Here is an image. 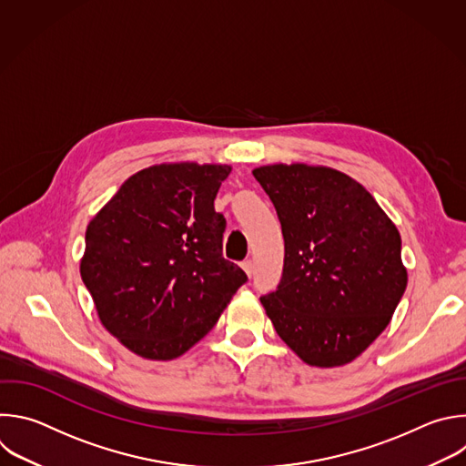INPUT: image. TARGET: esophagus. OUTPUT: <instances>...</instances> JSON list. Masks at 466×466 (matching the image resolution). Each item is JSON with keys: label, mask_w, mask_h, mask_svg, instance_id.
Here are the masks:
<instances>
[{"label": "esophagus", "mask_w": 466, "mask_h": 466, "mask_svg": "<svg viewBox=\"0 0 466 466\" xmlns=\"http://www.w3.org/2000/svg\"><path fill=\"white\" fill-rule=\"evenodd\" d=\"M241 267H243V270L247 272V276H252V274H254V261H252V259H245V261L241 263Z\"/></svg>", "instance_id": "34e87169"}]
</instances>
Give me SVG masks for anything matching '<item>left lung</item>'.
Wrapping results in <instances>:
<instances>
[{
	"instance_id": "left-lung-1",
	"label": "left lung",
	"mask_w": 466,
	"mask_h": 466,
	"mask_svg": "<svg viewBox=\"0 0 466 466\" xmlns=\"http://www.w3.org/2000/svg\"><path fill=\"white\" fill-rule=\"evenodd\" d=\"M252 174L285 241L281 279L259 298L276 333L311 366L355 360L406 290L397 227L362 185L337 170L272 165Z\"/></svg>"
}]
</instances>
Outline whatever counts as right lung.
I'll list each match as a JSON object with an SVG mask.
<instances>
[{
    "mask_svg": "<svg viewBox=\"0 0 466 466\" xmlns=\"http://www.w3.org/2000/svg\"><path fill=\"white\" fill-rule=\"evenodd\" d=\"M228 174L196 163L140 170L87 225L82 281L104 328L138 357L188 351L248 279L223 258L214 199Z\"/></svg>",
    "mask_w": 466,
    "mask_h": 466,
    "instance_id": "add662e5",
    "label": "right lung"
}]
</instances>
